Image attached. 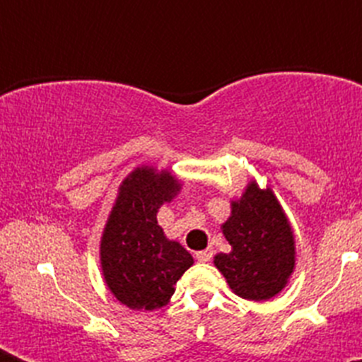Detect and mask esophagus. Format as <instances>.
<instances>
[{
    "label": "esophagus",
    "instance_id": "esophagus-1",
    "mask_svg": "<svg viewBox=\"0 0 362 362\" xmlns=\"http://www.w3.org/2000/svg\"><path fill=\"white\" fill-rule=\"evenodd\" d=\"M195 259H197L199 263H209L210 259H212V252L210 250H203V252L195 253Z\"/></svg>",
    "mask_w": 362,
    "mask_h": 362
}]
</instances>
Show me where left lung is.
<instances>
[{
	"instance_id": "left-lung-1",
	"label": "left lung",
	"mask_w": 362,
	"mask_h": 362,
	"mask_svg": "<svg viewBox=\"0 0 362 362\" xmlns=\"http://www.w3.org/2000/svg\"><path fill=\"white\" fill-rule=\"evenodd\" d=\"M221 229L233 250L216 255L214 264L233 291L247 300L278 295L295 269V238L274 193L247 184Z\"/></svg>"
}]
</instances>
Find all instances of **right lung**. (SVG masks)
<instances>
[{
	"label": "right lung",
	"mask_w": 362,
	"mask_h": 362,
	"mask_svg": "<svg viewBox=\"0 0 362 362\" xmlns=\"http://www.w3.org/2000/svg\"><path fill=\"white\" fill-rule=\"evenodd\" d=\"M180 184L169 170L139 167L120 186L101 237V269L118 300L133 310H156L169 303L175 284L193 264L178 242L158 226V209Z\"/></svg>",
	"instance_id": "add662e5"
}]
</instances>
